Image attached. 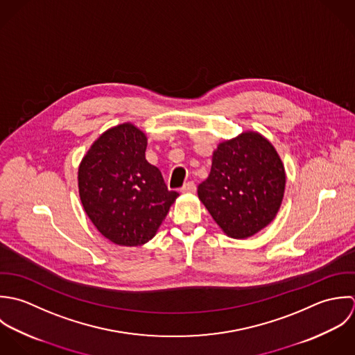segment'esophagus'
<instances>
[{
  "instance_id": "1",
  "label": "esophagus",
  "mask_w": 355,
  "mask_h": 355,
  "mask_svg": "<svg viewBox=\"0 0 355 355\" xmlns=\"http://www.w3.org/2000/svg\"><path fill=\"white\" fill-rule=\"evenodd\" d=\"M196 192V185L193 182H187L181 188V193H195Z\"/></svg>"
}]
</instances>
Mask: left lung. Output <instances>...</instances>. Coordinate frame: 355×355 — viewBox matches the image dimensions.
I'll use <instances>...</instances> for the list:
<instances>
[{
  "mask_svg": "<svg viewBox=\"0 0 355 355\" xmlns=\"http://www.w3.org/2000/svg\"><path fill=\"white\" fill-rule=\"evenodd\" d=\"M285 178L273 144L258 132L245 130L218 144L211 171L198 187V196L226 236L247 239L276 218Z\"/></svg>",
  "mask_w": 355,
  "mask_h": 355,
  "instance_id": "obj_1",
  "label": "left lung"
}]
</instances>
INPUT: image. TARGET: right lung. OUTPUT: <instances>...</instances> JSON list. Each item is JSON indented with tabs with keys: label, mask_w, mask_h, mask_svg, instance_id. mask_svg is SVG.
I'll use <instances>...</instances> for the list:
<instances>
[{
	"label": "right lung",
	"mask_w": 355,
	"mask_h": 355,
	"mask_svg": "<svg viewBox=\"0 0 355 355\" xmlns=\"http://www.w3.org/2000/svg\"><path fill=\"white\" fill-rule=\"evenodd\" d=\"M146 135L132 122L110 128L93 142L78 167L83 210L111 243L137 247L155 237L178 198L145 159Z\"/></svg>",
	"instance_id": "add662e5"
}]
</instances>
